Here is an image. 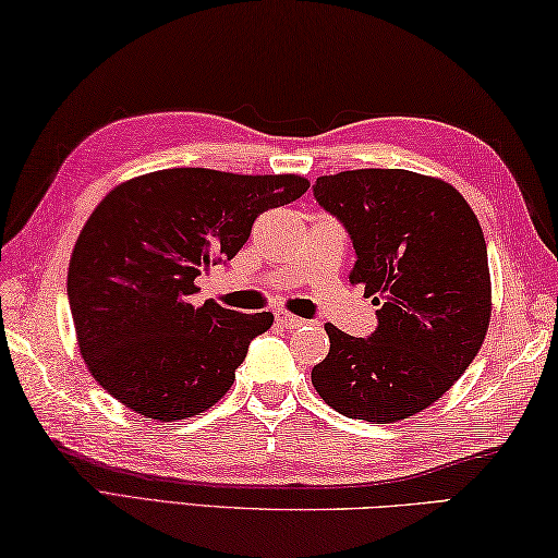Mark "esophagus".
<instances>
[{
    "label": "esophagus",
    "instance_id": "esophagus-1",
    "mask_svg": "<svg viewBox=\"0 0 558 558\" xmlns=\"http://www.w3.org/2000/svg\"><path fill=\"white\" fill-rule=\"evenodd\" d=\"M276 322L282 329H298V327H302V324H307L305 319H300V317H295V314H288V312H280Z\"/></svg>",
    "mask_w": 558,
    "mask_h": 558
}]
</instances>
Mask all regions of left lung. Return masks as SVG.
Masks as SVG:
<instances>
[{"mask_svg": "<svg viewBox=\"0 0 558 558\" xmlns=\"http://www.w3.org/2000/svg\"><path fill=\"white\" fill-rule=\"evenodd\" d=\"M312 190L356 248L349 282L378 307L368 339L324 327L329 353L312 368L314 390L351 420H408L461 378L488 331L483 229L459 190L412 170H347Z\"/></svg>", "mask_w": 558, "mask_h": 558, "instance_id": "8db88e82", "label": "left lung"}]
</instances>
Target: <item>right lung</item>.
I'll use <instances>...</instances> for the list:
<instances>
[{"label": "right lung", "mask_w": 558, "mask_h": 558, "mask_svg": "<svg viewBox=\"0 0 558 558\" xmlns=\"http://www.w3.org/2000/svg\"><path fill=\"white\" fill-rule=\"evenodd\" d=\"M300 175L168 168L117 185L89 215L68 268L80 353L129 410L175 422L209 410L236 378L270 312L207 300L197 278L236 256L258 215L295 202Z\"/></svg>", "instance_id": "1"}]
</instances>
